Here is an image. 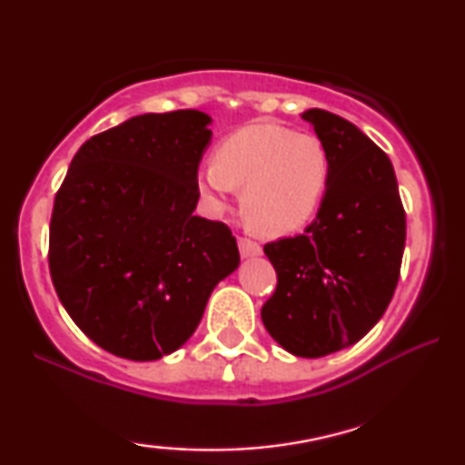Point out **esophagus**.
Segmentation results:
<instances>
[{"mask_svg": "<svg viewBox=\"0 0 465 465\" xmlns=\"http://www.w3.org/2000/svg\"><path fill=\"white\" fill-rule=\"evenodd\" d=\"M239 252L243 258H253L262 253V247H260L256 241L247 239V237H239Z\"/></svg>", "mask_w": 465, "mask_h": 465, "instance_id": "1", "label": "esophagus"}]
</instances>
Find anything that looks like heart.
<instances>
[{"label":"heart","mask_w":465,"mask_h":465,"mask_svg":"<svg viewBox=\"0 0 465 465\" xmlns=\"http://www.w3.org/2000/svg\"><path fill=\"white\" fill-rule=\"evenodd\" d=\"M330 163L320 139L277 124H247L222 139L199 171L213 212L241 188L245 218L266 234H290L313 218L326 196Z\"/></svg>","instance_id":"1"}]
</instances>
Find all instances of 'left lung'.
Here are the masks:
<instances>
[{
  "instance_id": "left-lung-1",
  "label": "left lung",
  "mask_w": 465,
  "mask_h": 465,
  "mask_svg": "<svg viewBox=\"0 0 465 465\" xmlns=\"http://www.w3.org/2000/svg\"><path fill=\"white\" fill-rule=\"evenodd\" d=\"M326 148L330 182L317 218L296 237L264 245L277 288L262 323L285 351H341L383 317L400 279L406 215L391 161L349 120L302 114Z\"/></svg>"
}]
</instances>
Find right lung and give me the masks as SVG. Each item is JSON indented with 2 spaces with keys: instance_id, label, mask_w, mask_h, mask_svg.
Here are the masks:
<instances>
[{
  "instance_id": "obj_1",
  "label": "right lung",
  "mask_w": 465,
  "mask_h": 465,
  "mask_svg": "<svg viewBox=\"0 0 465 465\" xmlns=\"http://www.w3.org/2000/svg\"><path fill=\"white\" fill-rule=\"evenodd\" d=\"M212 118L143 114L93 135L54 196L48 266L82 332L118 358L173 353L239 266L224 222L194 215Z\"/></svg>"
}]
</instances>
